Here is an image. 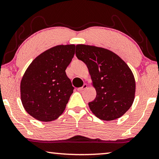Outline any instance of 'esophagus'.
Segmentation results:
<instances>
[{
	"instance_id": "obj_1",
	"label": "esophagus",
	"mask_w": 159,
	"mask_h": 159,
	"mask_svg": "<svg viewBox=\"0 0 159 159\" xmlns=\"http://www.w3.org/2000/svg\"><path fill=\"white\" fill-rule=\"evenodd\" d=\"M88 88V85L86 84V83H85L84 85H83L81 88H79V89H78V90L80 91V92H82L83 90H85V89Z\"/></svg>"
}]
</instances>
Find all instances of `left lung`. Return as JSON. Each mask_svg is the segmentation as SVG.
Listing matches in <instances>:
<instances>
[{
    "label": "left lung",
    "instance_id": "8db88e82",
    "mask_svg": "<svg viewBox=\"0 0 159 159\" xmlns=\"http://www.w3.org/2000/svg\"><path fill=\"white\" fill-rule=\"evenodd\" d=\"M76 56L87 65L97 92L88 103L91 111L105 121L122 116L135 98V79L129 66L113 52L94 46L76 45Z\"/></svg>",
    "mask_w": 159,
    "mask_h": 159
}]
</instances>
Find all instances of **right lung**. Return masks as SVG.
<instances>
[{
	"instance_id": "add662e5",
	"label": "right lung",
	"mask_w": 159,
	"mask_h": 159,
	"mask_svg": "<svg viewBox=\"0 0 159 159\" xmlns=\"http://www.w3.org/2000/svg\"><path fill=\"white\" fill-rule=\"evenodd\" d=\"M74 44L58 45L43 52L30 63L20 85L22 104L41 122H51L62 114L74 87L65 70L75 53Z\"/></svg>"
}]
</instances>
